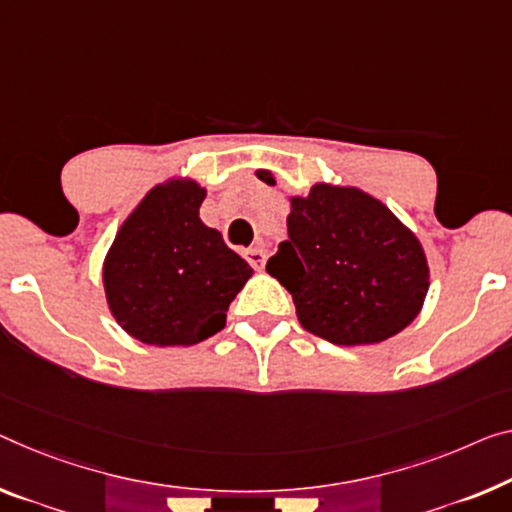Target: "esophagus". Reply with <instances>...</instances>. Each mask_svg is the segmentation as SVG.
I'll return each instance as SVG.
<instances>
[{"label":"esophagus","instance_id":"esophagus-1","mask_svg":"<svg viewBox=\"0 0 512 512\" xmlns=\"http://www.w3.org/2000/svg\"><path fill=\"white\" fill-rule=\"evenodd\" d=\"M245 258L249 261V265L254 267V270H263V265H265V251L263 249H258V247L247 249Z\"/></svg>","mask_w":512,"mask_h":512}]
</instances>
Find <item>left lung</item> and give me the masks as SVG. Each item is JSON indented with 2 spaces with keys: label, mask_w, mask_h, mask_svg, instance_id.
I'll return each mask as SVG.
<instances>
[{
  "label": "left lung",
  "mask_w": 512,
  "mask_h": 512,
  "mask_svg": "<svg viewBox=\"0 0 512 512\" xmlns=\"http://www.w3.org/2000/svg\"><path fill=\"white\" fill-rule=\"evenodd\" d=\"M267 185L270 171H256ZM288 240L265 270L293 295L306 332L336 345H371L419 316L430 286L416 235L371 194L318 183L290 196Z\"/></svg>",
  "instance_id": "1"
}]
</instances>
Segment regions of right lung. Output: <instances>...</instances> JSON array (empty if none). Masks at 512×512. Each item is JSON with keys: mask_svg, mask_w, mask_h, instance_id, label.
Listing matches in <instances>:
<instances>
[{"mask_svg": "<svg viewBox=\"0 0 512 512\" xmlns=\"http://www.w3.org/2000/svg\"><path fill=\"white\" fill-rule=\"evenodd\" d=\"M206 190L190 178L155 185L130 212L105 256L102 283L116 322L148 345H194L226 325L254 274L201 222Z\"/></svg>", "mask_w": 512, "mask_h": 512, "instance_id": "obj_1", "label": "right lung"}]
</instances>
